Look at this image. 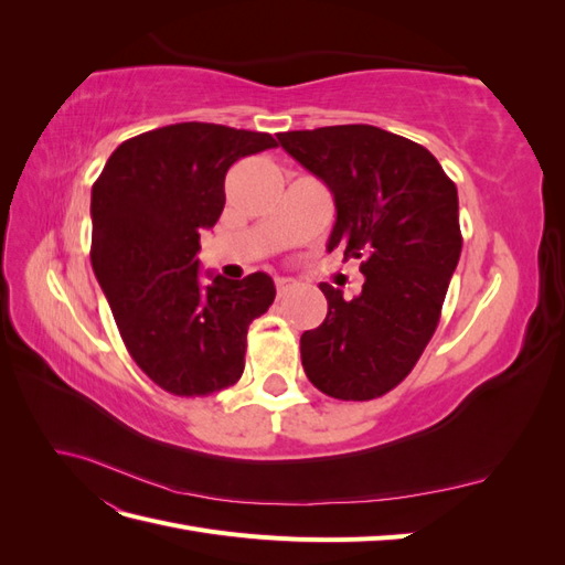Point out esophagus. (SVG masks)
<instances>
[{
    "label": "esophagus",
    "mask_w": 565,
    "mask_h": 565,
    "mask_svg": "<svg viewBox=\"0 0 565 565\" xmlns=\"http://www.w3.org/2000/svg\"><path fill=\"white\" fill-rule=\"evenodd\" d=\"M295 287H297L295 278H282V276L276 278V295H278V299H282L287 292H292Z\"/></svg>",
    "instance_id": "esophagus-1"
}]
</instances>
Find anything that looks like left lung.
Here are the masks:
<instances>
[{
    "label": "left lung",
    "instance_id": "obj_1",
    "mask_svg": "<svg viewBox=\"0 0 565 565\" xmlns=\"http://www.w3.org/2000/svg\"><path fill=\"white\" fill-rule=\"evenodd\" d=\"M328 183L337 221L328 249L361 259L363 292L320 282L328 316L301 334V365L339 401L396 388L429 344L461 252L457 185L424 146L372 125L278 134Z\"/></svg>",
    "mask_w": 565,
    "mask_h": 565
}]
</instances>
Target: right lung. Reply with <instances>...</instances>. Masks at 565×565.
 <instances>
[{"label":"right lung","mask_w":565,"mask_h":565,"mask_svg":"<svg viewBox=\"0 0 565 565\" xmlns=\"http://www.w3.org/2000/svg\"><path fill=\"white\" fill-rule=\"evenodd\" d=\"M278 141L264 131L181 122L117 146L92 188V266L119 337L148 377L181 398L243 377L247 330L268 311L266 273L200 280V231L224 212L233 162Z\"/></svg>","instance_id":"1"}]
</instances>
